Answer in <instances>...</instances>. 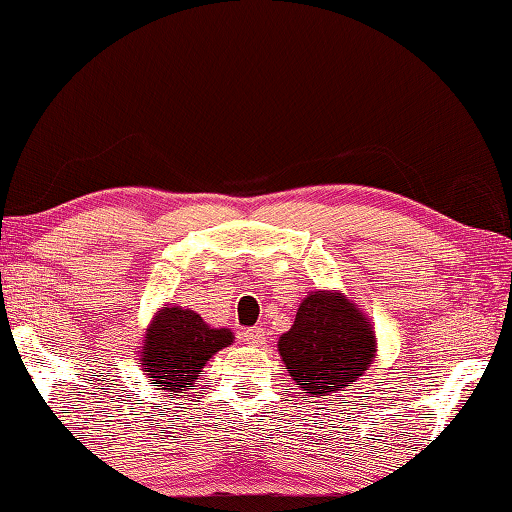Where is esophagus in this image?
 Returning a JSON list of instances; mask_svg holds the SVG:
<instances>
[{
	"label": "esophagus",
	"mask_w": 512,
	"mask_h": 512,
	"mask_svg": "<svg viewBox=\"0 0 512 512\" xmlns=\"http://www.w3.org/2000/svg\"><path fill=\"white\" fill-rule=\"evenodd\" d=\"M244 339H246V344H250V346H262V344L266 342L264 328H259V326L246 328V330H244Z\"/></svg>",
	"instance_id": "34e87169"
}]
</instances>
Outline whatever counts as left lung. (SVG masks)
<instances>
[{
    "instance_id": "obj_1",
    "label": "left lung",
    "mask_w": 512,
    "mask_h": 512,
    "mask_svg": "<svg viewBox=\"0 0 512 512\" xmlns=\"http://www.w3.org/2000/svg\"><path fill=\"white\" fill-rule=\"evenodd\" d=\"M277 346L299 388L328 395L364 375L375 357V333L342 293L317 290L304 299Z\"/></svg>"
}]
</instances>
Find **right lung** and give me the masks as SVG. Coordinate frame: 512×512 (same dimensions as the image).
<instances>
[{"instance_id": "obj_1", "label": "right lung", "mask_w": 512, "mask_h": 512, "mask_svg": "<svg viewBox=\"0 0 512 512\" xmlns=\"http://www.w3.org/2000/svg\"><path fill=\"white\" fill-rule=\"evenodd\" d=\"M230 342L228 328H210L195 310L168 306L148 328L142 366L150 382L177 393L193 384L208 359Z\"/></svg>"}]
</instances>
